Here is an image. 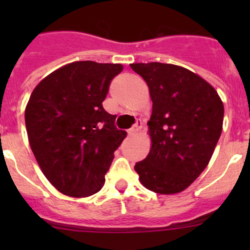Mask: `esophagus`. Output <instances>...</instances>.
I'll use <instances>...</instances> for the list:
<instances>
[{
  "label": "esophagus",
  "instance_id": "1",
  "mask_svg": "<svg viewBox=\"0 0 250 250\" xmlns=\"http://www.w3.org/2000/svg\"><path fill=\"white\" fill-rule=\"evenodd\" d=\"M141 127H143V122H141L140 120H138L137 122H135V125H133L129 130H128V133H129V134H135V133L139 132V130L141 129Z\"/></svg>",
  "mask_w": 250,
  "mask_h": 250
}]
</instances>
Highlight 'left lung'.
I'll return each instance as SVG.
<instances>
[{"label": "left lung", "mask_w": 250, "mask_h": 250, "mask_svg": "<svg viewBox=\"0 0 250 250\" xmlns=\"http://www.w3.org/2000/svg\"><path fill=\"white\" fill-rule=\"evenodd\" d=\"M150 89L152 146L135 165L140 183L161 195L178 193L198 178L214 152L224 121L216 90L190 70L162 62L130 64Z\"/></svg>", "instance_id": "left-lung-1"}]
</instances>
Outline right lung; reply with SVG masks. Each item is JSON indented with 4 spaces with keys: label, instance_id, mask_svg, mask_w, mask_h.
<instances>
[{
    "label": "right lung",
    "instance_id": "obj_1",
    "mask_svg": "<svg viewBox=\"0 0 250 250\" xmlns=\"http://www.w3.org/2000/svg\"><path fill=\"white\" fill-rule=\"evenodd\" d=\"M121 64L75 62L37 84L25 110L31 150L48 180L72 197L97 193L127 133L103 107Z\"/></svg>",
    "mask_w": 250,
    "mask_h": 250
}]
</instances>
